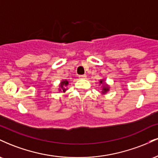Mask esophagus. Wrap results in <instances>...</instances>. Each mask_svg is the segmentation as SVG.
Returning a JSON list of instances; mask_svg holds the SVG:
<instances>
[{
	"instance_id": "34e87169",
	"label": "esophagus",
	"mask_w": 158,
	"mask_h": 158,
	"mask_svg": "<svg viewBox=\"0 0 158 158\" xmlns=\"http://www.w3.org/2000/svg\"><path fill=\"white\" fill-rule=\"evenodd\" d=\"M79 79H86V75L84 74V75H80L79 76Z\"/></svg>"
}]
</instances>
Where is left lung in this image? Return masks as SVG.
Instances as JSON below:
<instances>
[{"label":"left lung","instance_id":"8db88e82","mask_svg":"<svg viewBox=\"0 0 158 158\" xmlns=\"http://www.w3.org/2000/svg\"><path fill=\"white\" fill-rule=\"evenodd\" d=\"M99 85H102V94H106L107 92L109 91L110 86L107 85L106 82H105L104 79L99 80Z\"/></svg>","mask_w":158,"mask_h":158}]
</instances>
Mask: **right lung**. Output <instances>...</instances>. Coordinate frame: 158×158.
I'll list each match as a JSON object with an SVG mask.
<instances>
[{
    "label": "right lung",
    "mask_w": 158,
    "mask_h": 158,
    "mask_svg": "<svg viewBox=\"0 0 158 158\" xmlns=\"http://www.w3.org/2000/svg\"><path fill=\"white\" fill-rule=\"evenodd\" d=\"M69 84V81L67 80H62L61 81L60 84H59V92H65L68 88H66Z\"/></svg>",
    "instance_id": "obj_1"
}]
</instances>
